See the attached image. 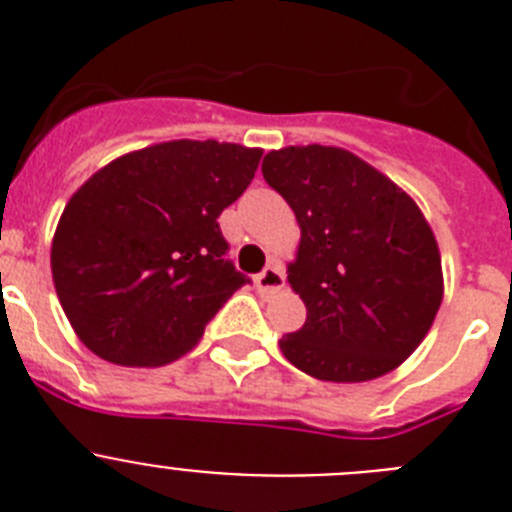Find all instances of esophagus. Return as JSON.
<instances>
[{
    "label": "esophagus",
    "instance_id": "1",
    "mask_svg": "<svg viewBox=\"0 0 512 512\" xmlns=\"http://www.w3.org/2000/svg\"><path fill=\"white\" fill-rule=\"evenodd\" d=\"M256 287H259L261 295H271V292H279L284 287V274L279 266H266L256 277Z\"/></svg>",
    "mask_w": 512,
    "mask_h": 512
}]
</instances>
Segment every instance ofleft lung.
<instances>
[{
    "label": "left lung",
    "instance_id": "left-lung-1",
    "mask_svg": "<svg viewBox=\"0 0 512 512\" xmlns=\"http://www.w3.org/2000/svg\"><path fill=\"white\" fill-rule=\"evenodd\" d=\"M261 171L302 230L287 279L307 320L282 336V354L325 382L392 372L420 346L443 300L441 253L423 212L343 148L271 151Z\"/></svg>",
    "mask_w": 512,
    "mask_h": 512
}]
</instances>
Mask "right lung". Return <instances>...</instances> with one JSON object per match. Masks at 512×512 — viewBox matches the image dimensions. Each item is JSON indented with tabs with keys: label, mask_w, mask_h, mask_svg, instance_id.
Instances as JSON below:
<instances>
[{
	"label": "right lung",
	"mask_w": 512,
	"mask_h": 512,
	"mask_svg": "<svg viewBox=\"0 0 512 512\" xmlns=\"http://www.w3.org/2000/svg\"><path fill=\"white\" fill-rule=\"evenodd\" d=\"M259 148L171 140L99 169L53 235L58 300L81 343L120 366L187 354L235 289L217 217L261 161Z\"/></svg>",
	"instance_id": "1"
}]
</instances>
